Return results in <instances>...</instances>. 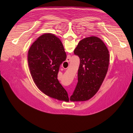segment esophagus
Wrapping results in <instances>:
<instances>
[{
	"label": "esophagus",
	"mask_w": 133,
	"mask_h": 133,
	"mask_svg": "<svg viewBox=\"0 0 133 133\" xmlns=\"http://www.w3.org/2000/svg\"><path fill=\"white\" fill-rule=\"evenodd\" d=\"M67 62H69V61H70V59H69V58L67 59Z\"/></svg>",
	"instance_id": "34e87169"
}]
</instances>
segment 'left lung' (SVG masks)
I'll return each mask as SVG.
<instances>
[{
  "instance_id": "1",
  "label": "left lung",
  "mask_w": 133,
  "mask_h": 133,
  "mask_svg": "<svg viewBox=\"0 0 133 133\" xmlns=\"http://www.w3.org/2000/svg\"><path fill=\"white\" fill-rule=\"evenodd\" d=\"M80 58L78 82L71 101L89 100L98 91L108 71L109 54L103 42L96 37L83 39L74 51Z\"/></svg>"
}]
</instances>
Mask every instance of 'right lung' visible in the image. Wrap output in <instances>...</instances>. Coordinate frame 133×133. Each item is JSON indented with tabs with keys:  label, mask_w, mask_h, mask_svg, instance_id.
<instances>
[{
	"label": "right lung",
	"mask_w": 133,
	"mask_h": 133,
	"mask_svg": "<svg viewBox=\"0 0 133 133\" xmlns=\"http://www.w3.org/2000/svg\"><path fill=\"white\" fill-rule=\"evenodd\" d=\"M66 57L60 40L46 33L31 45L27 60L32 79L41 91L53 98L68 102L67 92L57 79L60 66Z\"/></svg>",
	"instance_id": "obj_1"
}]
</instances>
